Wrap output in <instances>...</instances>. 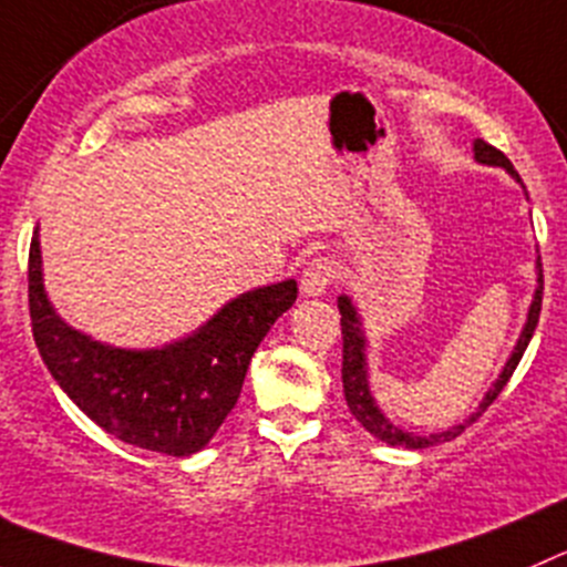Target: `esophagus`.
I'll list each match as a JSON object with an SVG mask.
<instances>
[{"label": "esophagus", "mask_w": 567, "mask_h": 567, "mask_svg": "<svg viewBox=\"0 0 567 567\" xmlns=\"http://www.w3.org/2000/svg\"><path fill=\"white\" fill-rule=\"evenodd\" d=\"M333 275H337V269H333L331 258L328 256L311 258L309 267L303 269V278H300V292L309 295V298H317V295H322L328 287H331Z\"/></svg>", "instance_id": "esophagus-1"}]
</instances>
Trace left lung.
<instances>
[{
    "label": "left lung",
    "mask_w": 567,
    "mask_h": 567,
    "mask_svg": "<svg viewBox=\"0 0 567 567\" xmlns=\"http://www.w3.org/2000/svg\"><path fill=\"white\" fill-rule=\"evenodd\" d=\"M473 147H476V161H482V164L504 166L512 177H517L515 166L509 164V158H506L501 150H495L493 144H487L478 138ZM517 181H520V177H517ZM537 267H540V278H537L540 280V287H537V292H535V303H532V309H529V320H526V328H523L520 339H517V348L512 350L509 361H506L504 370H501L495 386L487 392V398H484L482 406H478V412L473 414L471 420H465V423L454 425V429H449V431H440V434H429V436H417V434H409V431H401L398 425H392L390 420L381 414L379 406H375L373 395H370V386H368V368H364V333H361L359 317H355V309L350 306L348 298H339L337 306H339V315H342V320H339V326H342V386H344V401H348V409L353 412V417L359 420V423L364 425L370 434L379 436L381 442H390V445H403V449H429V445H436V442H449V440H454V436H460L467 425L476 423V420L487 412L489 403H493L495 398L504 392L506 381L512 379L515 368L520 364L523 353H526V348H529V342H532V333H535V328H537V320H540L543 264L537 261Z\"/></svg>",
    "instance_id": "left-lung-1"
}]
</instances>
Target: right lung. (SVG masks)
<instances>
[{"label": "right lung", "mask_w": 567, "mask_h": 567, "mask_svg": "<svg viewBox=\"0 0 567 567\" xmlns=\"http://www.w3.org/2000/svg\"><path fill=\"white\" fill-rule=\"evenodd\" d=\"M27 298L38 353L61 390L107 434L164 456L206 449L239 401L247 368L272 328L298 300L284 280L230 300L194 337L161 350H122L72 331L41 284L38 236L30 241Z\"/></svg>", "instance_id": "add662e5"}]
</instances>
